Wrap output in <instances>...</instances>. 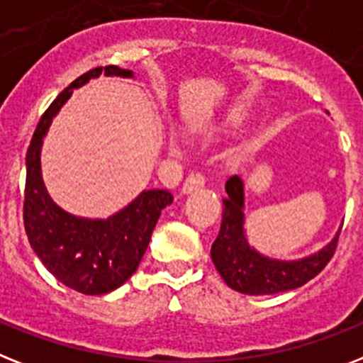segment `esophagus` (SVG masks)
I'll list each match as a JSON object with an SVG mask.
<instances>
[{"instance_id": "esophagus-1", "label": "esophagus", "mask_w": 363, "mask_h": 363, "mask_svg": "<svg viewBox=\"0 0 363 363\" xmlns=\"http://www.w3.org/2000/svg\"><path fill=\"white\" fill-rule=\"evenodd\" d=\"M205 186V177L201 173H191L188 179L182 182V194H191V191L201 190Z\"/></svg>"}]
</instances>
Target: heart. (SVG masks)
Masks as SVG:
<instances>
[{
  "label": "heart",
  "mask_w": 363,
  "mask_h": 363,
  "mask_svg": "<svg viewBox=\"0 0 363 363\" xmlns=\"http://www.w3.org/2000/svg\"><path fill=\"white\" fill-rule=\"evenodd\" d=\"M177 147H179V143H177L175 138H172V140H169V149H172V151H177Z\"/></svg>",
  "instance_id": "obj_1"
}]
</instances>
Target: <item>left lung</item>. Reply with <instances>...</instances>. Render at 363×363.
Here are the masks:
<instances>
[{
    "instance_id": "left-lung-1",
    "label": "left lung",
    "mask_w": 363,
    "mask_h": 363,
    "mask_svg": "<svg viewBox=\"0 0 363 363\" xmlns=\"http://www.w3.org/2000/svg\"><path fill=\"white\" fill-rule=\"evenodd\" d=\"M222 225L211 248L212 263L231 289L242 294H276L298 289L313 279L328 264L335 252L340 233L332 242L304 259L281 261L267 257L248 244L244 231V181L233 175L225 182Z\"/></svg>"
}]
</instances>
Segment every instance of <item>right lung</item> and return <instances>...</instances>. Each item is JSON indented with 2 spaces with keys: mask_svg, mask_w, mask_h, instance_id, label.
Segmentation results:
<instances>
[{
  "mask_svg": "<svg viewBox=\"0 0 363 363\" xmlns=\"http://www.w3.org/2000/svg\"><path fill=\"white\" fill-rule=\"evenodd\" d=\"M102 72L121 78L134 76L132 70L108 65L76 78L44 111L26 155L23 225L29 244L61 284L82 294H106L130 278L149 246L160 212L173 201L167 190H143L113 216L91 220L63 211L48 196L40 173L44 135L72 91Z\"/></svg>",
  "mask_w": 363,
  "mask_h": 363,
  "instance_id": "right-lung-1",
  "label": "right lung"
}]
</instances>
